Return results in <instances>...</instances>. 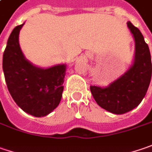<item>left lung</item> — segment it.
Returning a JSON list of instances; mask_svg holds the SVG:
<instances>
[{
	"mask_svg": "<svg viewBox=\"0 0 152 152\" xmlns=\"http://www.w3.org/2000/svg\"><path fill=\"white\" fill-rule=\"evenodd\" d=\"M126 24L135 42L133 65L107 87H90L96 103L116 115L125 114L136 108L145 97L151 80V59L148 45L137 27L130 21Z\"/></svg>",
	"mask_w": 152,
	"mask_h": 152,
	"instance_id": "obj_1",
	"label": "left lung"
}]
</instances>
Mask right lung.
<instances>
[{"label":"right lung","mask_w":152,"mask_h":152,"mask_svg":"<svg viewBox=\"0 0 152 152\" xmlns=\"http://www.w3.org/2000/svg\"><path fill=\"white\" fill-rule=\"evenodd\" d=\"M24 24L15 27L7 40L2 59L4 76L19 108L33 116L42 117L51 113L61 102L66 66L41 68L26 60L19 42Z\"/></svg>","instance_id":"add662e5"}]
</instances>
